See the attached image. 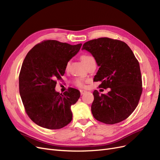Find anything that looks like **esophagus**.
Wrapping results in <instances>:
<instances>
[{"label": "esophagus", "mask_w": 160, "mask_h": 160, "mask_svg": "<svg viewBox=\"0 0 160 160\" xmlns=\"http://www.w3.org/2000/svg\"><path fill=\"white\" fill-rule=\"evenodd\" d=\"M80 93H81V95H83V94H85V93H87V91H85V90L81 89V90H80Z\"/></svg>", "instance_id": "1"}]
</instances>
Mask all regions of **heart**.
Returning a JSON list of instances; mask_svg holds the SVG:
<instances>
[{"instance_id":"b5f03b06","label":"heart","mask_w":160,"mask_h":160,"mask_svg":"<svg viewBox=\"0 0 160 160\" xmlns=\"http://www.w3.org/2000/svg\"><path fill=\"white\" fill-rule=\"evenodd\" d=\"M81 59H82V61H83V62L85 63V65H87V64L89 63V62H90L91 61H95V59H94L93 57H92L90 55H83V56L81 57ZM69 62H67V67L69 66ZM75 83H76V85L77 86H79V87L83 86V83H82V82L80 80H77Z\"/></svg>"}]
</instances>
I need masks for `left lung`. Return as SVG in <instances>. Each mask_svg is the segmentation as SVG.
Returning <instances> with one entry per match:
<instances>
[{
    "instance_id": "left-lung-1",
    "label": "left lung",
    "mask_w": 160,
    "mask_h": 160,
    "mask_svg": "<svg viewBox=\"0 0 160 160\" xmlns=\"http://www.w3.org/2000/svg\"><path fill=\"white\" fill-rule=\"evenodd\" d=\"M82 50L89 52L99 67L95 81H101V88H110L107 94L93 91V117L106 124L127 119L136 108L142 93L140 67L133 51L125 42L107 37L86 42Z\"/></svg>"
}]
</instances>
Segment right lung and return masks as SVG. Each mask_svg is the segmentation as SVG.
Instances as JSON below:
<instances>
[{
    "label": "right lung",
    "mask_w": 160,
    "mask_h": 160,
    "mask_svg": "<svg viewBox=\"0 0 160 160\" xmlns=\"http://www.w3.org/2000/svg\"><path fill=\"white\" fill-rule=\"evenodd\" d=\"M82 44L71 45L55 40L36 45L27 53L19 74V93L28 117L39 126L58 129L72 120L71 110L80 98L74 88L59 93L57 79H61L70 59Z\"/></svg>",
    "instance_id": "1"
}]
</instances>
